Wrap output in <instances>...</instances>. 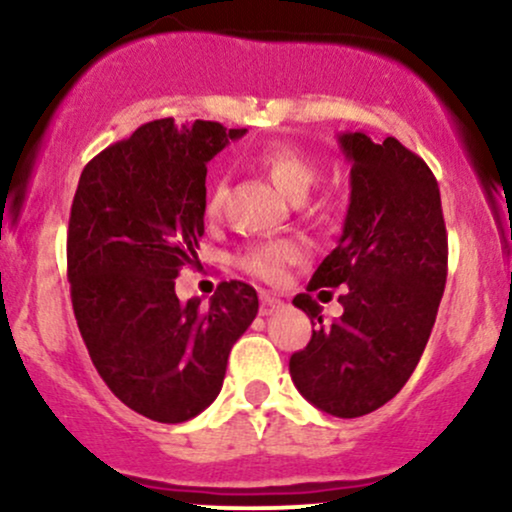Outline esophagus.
Listing matches in <instances>:
<instances>
[{"label":"esophagus","mask_w":512,"mask_h":512,"mask_svg":"<svg viewBox=\"0 0 512 512\" xmlns=\"http://www.w3.org/2000/svg\"><path fill=\"white\" fill-rule=\"evenodd\" d=\"M281 308V301L276 296H269V293H264L260 298V315H272L274 310Z\"/></svg>","instance_id":"1"}]
</instances>
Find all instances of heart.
I'll list each match as a JSON object with an SVG mask.
<instances>
[{"label":"heart","mask_w":512,"mask_h":512,"mask_svg":"<svg viewBox=\"0 0 512 512\" xmlns=\"http://www.w3.org/2000/svg\"><path fill=\"white\" fill-rule=\"evenodd\" d=\"M255 166L272 180V185L281 195H286L293 202H301L308 195L310 187L317 180V163L313 156L305 154L303 149L293 144H269L255 154ZM223 195H226V182L214 180L207 192V202H204V214L216 216L219 214ZM310 214L317 221H332L339 214V199L337 195H325L310 207ZM305 257V245L298 238H272L262 240V243L250 245L238 255V264L245 272L257 276V279L267 281V284H279L284 279L286 269L291 264L301 262Z\"/></svg>","instance_id":"1"}]
</instances>
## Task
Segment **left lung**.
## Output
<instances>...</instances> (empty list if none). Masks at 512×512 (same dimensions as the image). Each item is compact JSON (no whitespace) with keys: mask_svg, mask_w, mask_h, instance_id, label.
Segmentation results:
<instances>
[{"mask_svg":"<svg viewBox=\"0 0 512 512\" xmlns=\"http://www.w3.org/2000/svg\"><path fill=\"white\" fill-rule=\"evenodd\" d=\"M339 144L351 161V204L339 245L293 298L317 327L289 370L310 404L356 419L390 402L424 354L448 279V233L424 158L395 137L375 144L349 132ZM339 283L345 313L322 323L309 291Z\"/></svg>","mask_w":512,"mask_h":512,"instance_id":"8db88e82","label":"left lung"}]
</instances>
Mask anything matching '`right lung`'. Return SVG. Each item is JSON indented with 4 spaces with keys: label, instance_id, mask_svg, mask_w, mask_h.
I'll use <instances>...</instances> for the list:
<instances>
[{
    "label": "right lung",
    "instance_id": "right-lung-1",
    "mask_svg": "<svg viewBox=\"0 0 512 512\" xmlns=\"http://www.w3.org/2000/svg\"><path fill=\"white\" fill-rule=\"evenodd\" d=\"M248 129L146 122L86 163L67 231L76 325L110 392L137 414L182 424L221 392L228 354L255 320L257 291L221 281L207 308L175 279L197 267L207 163Z\"/></svg>",
    "mask_w": 512,
    "mask_h": 512
}]
</instances>
